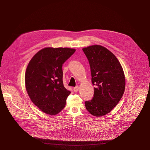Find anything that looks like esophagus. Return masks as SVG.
Segmentation results:
<instances>
[{"mask_svg": "<svg viewBox=\"0 0 150 150\" xmlns=\"http://www.w3.org/2000/svg\"><path fill=\"white\" fill-rule=\"evenodd\" d=\"M78 91H79V87H78V86H75V88H74V91L75 92H77Z\"/></svg>", "mask_w": 150, "mask_h": 150, "instance_id": "esophagus-1", "label": "esophagus"}]
</instances>
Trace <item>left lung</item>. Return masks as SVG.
I'll use <instances>...</instances> for the list:
<instances>
[{
    "instance_id": "8db88e82",
    "label": "left lung",
    "mask_w": 150,
    "mask_h": 150,
    "mask_svg": "<svg viewBox=\"0 0 150 150\" xmlns=\"http://www.w3.org/2000/svg\"><path fill=\"white\" fill-rule=\"evenodd\" d=\"M83 51L90 65L93 97L85 101V106L92 115L103 116L112 111L122 98L125 89L122 67L115 55L105 47L94 45Z\"/></svg>"
}]
</instances>
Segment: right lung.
<instances>
[{"label":"right lung","mask_w":150,"mask_h":150,"mask_svg":"<svg viewBox=\"0 0 150 150\" xmlns=\"http://www.w3.org/2000/svg\"><path fill=\"white\" fill-rule=\"evenodd\" d=\"M75 49L47 47L36 53L27 66L25 83L33 103L47 114H58L70 93L62 81V66Z\"/></svg>","instance_id":"obj_1"}]
</instances>
